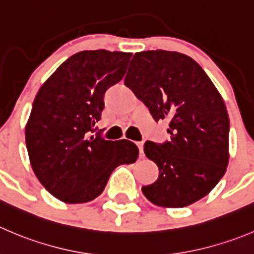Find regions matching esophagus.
<instances>
[{
	"instance_id": "esophagus-1",
	"label": "esophagus",
	"mask_w": 254,
	"mask_h": 254,
	"mask_svg": "<svg viewBox=\"0 0 254 254\" xmlns=\"http://www.w3.org/2000/svg\"><path fill=\"white\" fill-rule=\"evenodd\" d=\"M137 146H139V150H140V156H144V142L140 141L137 142Z\"/></svg>"
}]
</instances>
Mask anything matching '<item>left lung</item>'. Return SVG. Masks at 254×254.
Listing matches in <instances>:
<instances>
[{
    "label": "left lung",
    "mask_w": 254,
    "mask_h": 254,
    "mask_svg": "<svg viewBox=\"0 0 254 254\" xmlns=\"http://www.w3.org/2000/svg\"><path fill=\"white\" fill-rule=\"evenodd\" d=\"M156 122L169 120L171 137L146 141L144 152L159 177L142 193L160 207L179 208L205 197L228 165L230 119L222 97L191 57L179 52L135 53L124 80Z\"/></svg>",
    "instance_id": "8db88e82"
}]
</instances>
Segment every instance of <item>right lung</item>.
I'll return each instance as SVG.
<instances>
[{
  "label": "right lung",
  "mask_w": 254,
  "mask_h": 254,
  "mask_svg": "<svg viewBox=\"0 0 254 254\" xmlns=\"http://www.w3.org/2000/svg\"><path fill=\"white\" fill-rule=\"evenodd\" d=\"M130 57L105 49L78 52L34 98L26 125L29 161L44 189L63 202L94 200L115 167L139 156L132 141L90 135L102 117L105 92L123 79Z\"/></svg>",
  "instance_id": "add662e5"
}]
</instances>
